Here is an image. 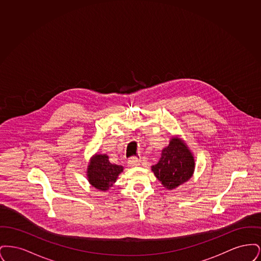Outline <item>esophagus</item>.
Returning <instances> with one entry per match:
<instances>
[{"label": "esophagus", "mask_w": 261, "mask_h": 261, "mask_svg": "<svg viewBox=\"0 0 261 261\" xmlns=\"http://www.w3.org/2000/svg\"><path fill=\"white\" fill-rule=\"evenodd\" d=\"M128 165L129 166H138V165H140V161L135 156L130 158L128 161Z\"/></svg>", "instance_id": "esophagus-1"}]
</instances>
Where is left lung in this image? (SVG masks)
Returning <instances> with one entry per match:
<instances>
[{"label": "left lung", "instance_id": "8db88e82", "mask_svg": "<svg viewBox=\"0 0 261 261\" xmlns=\"http://www.w3.org/2000/svg\"><path fill=\"white\" fill-rule=\"evenodd\" d=\"M195 159L184 141L172 137L169 145L162 149V158L151 171L167 190L184 184L194 173Z\"/></svg>", "mask_w": 261, "mask_h": 261}]
</instances>
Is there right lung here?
Listing matches in <instances>:
<instances>
[{"mask_svg": "<svg viewBox=\"0 0 261 261\" xmlns=\"http://www.w3.org/2000/svg\"><path fill=\"white\" fill-rule=\"evenodd\" d=\"M122 171L123 167L111 163L107 154H95L88 165V181L94 188L105 192L116 182Z\"/></svg>", "mask_w": 261, "mask_h": 261, "instance_id": "right-lung-1", "label": "right lung"}]
</instances>
